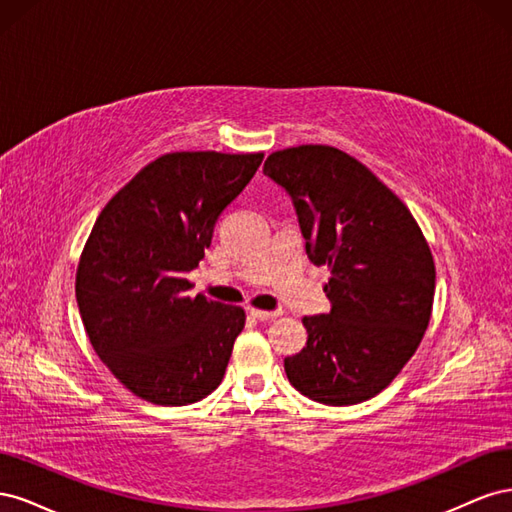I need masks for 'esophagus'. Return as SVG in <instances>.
Wrapping results in <instances>:
<instances>
[{"instance_id": "obj_1", "label": "esophagus", "mask_w": 512, "mask_h": 512, "mask_svg": "<svg viewBox=\"0 0 512 512\" xmlns=\"http://www.w3.org/2000/svg\"><path fill=\"white\" fill-rule=\"evenodd\" d=\"M250 314L258 320H273V318L280 316L282 312H277V309H273V312H265V309H250Z\"/></svg>"}]
</instances>
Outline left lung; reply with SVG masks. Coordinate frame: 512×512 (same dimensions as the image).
<instances>
[{"mask_svg": "<svg viewBox=\"0 0 512 512\" xmlns=\"http://www.w3.org/2000/svg\"><path fill=\"white\" fill-rule=\"evenodd\" d=\"M262 173L290 196L309 260L331 269V312L303 318L307 344L284 359L286 376L320 404H361L425 335L436 290L429 245L408 207L335 147L275 151Z\"/></svg>", "mask_w": 512, "mask_h": 512, "instance_id": "obj_1", "label": "left lung"}]
</instances>
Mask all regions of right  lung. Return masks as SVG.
I'll use <instances>...</instances> for the list:
<instances>
[{
  "instance_id": "right-lung-1",
  "label": "right lung",
  "mask_w": 512,
  "mask_h": 512,
  "mask_svg": "<svg viewBox=\"0 0 512 512\" xmlns=\"http://www.w3.org/2000/svg\"><path fill=\"white\" fill-rule=\"evenodd\" d=\"M260 162L262 153H166L98 215L76 271V303L100 361L136 397L188 406L220 386L245 312L190 297L185 275Z\"/></svg>"
}]
</instances>
